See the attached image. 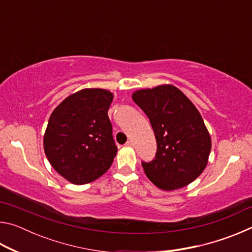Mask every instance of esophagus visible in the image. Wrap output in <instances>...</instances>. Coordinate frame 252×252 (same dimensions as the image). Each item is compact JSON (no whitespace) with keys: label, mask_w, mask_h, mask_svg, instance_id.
I'll use <instances>...</instances> for the list:
<instances>
[{"label":"esophagus","mask_w":252,"mask_h":252,"mask_svg":"<svg viewBox=\"0 0 252 252\" xmlns=\"http://www.w3.org/2000/svg\"><path fill=\"white\" fill-rule=\"evenodd\" d=\"M126 147H132V146H133V142H132L131 140H129V141H127V142L126 143Z\"/></svg>","instance_id":"obj_1"}]
</instances>
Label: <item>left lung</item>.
Listing matches in <instances>:
<instances>
[{
    "label": "left lung",
    "instance_id": "8db88e82",
    "mask_svg": "<svg viewBox=\"0 0 252 252\" xmlns=\"http://www.w3.org/2000/svg\"><path fill=\"white\" fill-rule=\"evenodd\" d=\"M132 99L148 116L157 139L156 158L142 162L147 177L165 191L194 181L207 167L211 138L192 102L171 84L138 90Z\"/></svg>",
    "mask_w": 252,
    "mask_h": 252
}]
</instances>
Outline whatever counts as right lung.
<instances>
[{
  "label": "right lung",
  "mask_w": 252,
  "mask_h": 252,
  "mask_svg": "<svg viewBox=\"0 0 252 252\" xmlns=\"http://www.w3.org/2000/svg\"><path fill=\"white\" fill-rule=\"evenodd\" d=\"M112 100V93L104 89H83L51 114L44 152L55 171L71 183L94 181L112 164L118 151L108 117Z\"/></svg>",
  "instance_id": "add662e5"
}]
</instances>
